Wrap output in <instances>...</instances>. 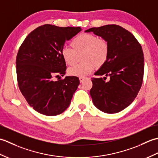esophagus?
Wrapping results in <instances>:
<instances>
[{
	"instance_id": "esophagus-1",
	"label": "esophagus",
	"mask_w": 158,
	"mask_h": 158,
	"mask_svg": "<svg viewBox=\"0 0 158 158\" xmlns=\"http://www.w3.org/2000/svg\"><path fill=\"white\" fill-rule=\"evenodd\" d=\"M84 77H80V78H79V81H80V82H83V80H84Z\"/></svg>"
}]
</instances>
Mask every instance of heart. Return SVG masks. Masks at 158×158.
<instances>
[{
  "label": "heart",
  "instance_id": "b5f03b06",
  "mask_svg": "<svg viewBox=\"0 0 158 158\" xmlns=\"http://www.w3.org/2000/svg\"><path fill=\"white\" fill-rule=\"evenodd\" d=\"M70 45L72 49L64 48L61 56L67 65L75 64L77 54L81 55L83 62L77 64L68 70L70 76L85 77L96 67L101 68L105 64L110 54L109 43L106 39L98 38V36L89 33H83L74 39Z\"/></svg>",
  "mask_w": 158,
  "mask_h": 158
}]
</instances>
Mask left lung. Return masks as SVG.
<instances>
[{"instance_id": "left-lung-1", "label": "left lung", "mask_w": 158, "mask_h": 158, "mask_svg": "<svg viewBox=\"0 0 158 158\" xmlns=\"http://www.w3.org/2000/svg\"><path fill=\"white\" fill-rule=\"evenodd\" d=\"M85 32L106 39L110 54L105 64L92 77L90 96L97 109L106 113H116L126 109L135 99L141 88L144 75L142 47L134 35L122 26L109 24L92 28ZM110 79L106 82V77Z\"/></svg>"}]
</instances>
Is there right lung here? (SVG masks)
<instances>
[{
    "mask_svg": "<svg viewBox=\"0 0 158 158\" xmlns=\"http://www.w3.org/2000/svg\"><path fill=\"white\" fill-rule=\"evenodd\" d=\"M81 31L80 27L45 24L30 33L19 47L16 58L19 88L28 105L39 113L58 115L70 105L80 82L77 77H60L66 70L61 51L66 41ZM58 76L59 80L52 81Z\"/></svg>",
    "mask_w": 158,
    "mask_h": 158,
    "instance_id": "right-lung-1",
    "label": "right lung"
}]
</instances>
